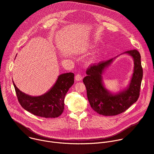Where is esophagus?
<instances>
[{"label":"esophagus","instance_id":"1","mask_svg":"<svg viewBox=\"0 0 154 154\" xmlns=\"http://www.w3.org/2000/svg\"><path fill=\"white\" fill-rule=\"evenodd\" d=\"M75 80L76 81H81L82 80V76L80 74H77L75 77Z\"/></svg>","mask_w":154,"mask_h":154}]
</instances>
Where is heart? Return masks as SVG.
Returning <instances> with one entry per match:
<instances>
[{"label":"heart","instance_id":"b5f03b06","mask_svg":"<svg viewBox=\"0 0 154 154\" xmlns=\"http://www.w3.org/2000/svg\"><path fill=\"white\" fill-rule=\"evenodd\" d=\"M84 48L85 50H86V49H87V48H88V47H87V46H86V47H84Z\"/></svg>","mask_w":154,"mask_h":154}]
</instances>
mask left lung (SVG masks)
Listing matches in <instances>:
<instances>
[{"label":"left lung","mask_w":154,"mask_h":154,"mask_svg":"<svg viewBox=\"0 0 154 154\" xmlns=\"http://www.w3.org/2000/svg\"><path fill=\"white\" fill-rule=\"evenodd\" d=\"M121 54L131 56L134 63L131 80L124 90L116 93L111 92L105 87L103 81L104 72L118 56L88 67L86 72L87 75L83 79L92 109L102 116H112L121 114L136 102L139 97L143 77L140 54L137 50H132L119 55Z\"/></svg>","instance_id":"left-lung-1"}]
</instances>
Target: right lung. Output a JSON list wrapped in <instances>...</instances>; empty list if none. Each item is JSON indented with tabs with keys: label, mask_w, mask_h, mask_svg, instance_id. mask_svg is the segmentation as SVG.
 Segmentation results:
<instances>
[{
	"label": "right lung",
	"mask_w": 154,
	"mask_h": 154,
	"mask_svg": "<svg viewBox=\"0 0 154 154\" xmlns=\"http://www.w3.org/2000/svg\"><path fill=\"white\" fill-rule=\"evenodd\" d=\"M74 83V73H64L58 76L55 84L47 92L39 96H32L20 91L13 81L20 106L31 114L45 118H55L62 114L65 96Z\"/></svg>",
	"instance_id": "right-lung-1"
}]
</instances>
